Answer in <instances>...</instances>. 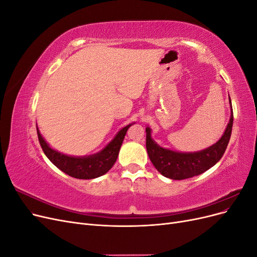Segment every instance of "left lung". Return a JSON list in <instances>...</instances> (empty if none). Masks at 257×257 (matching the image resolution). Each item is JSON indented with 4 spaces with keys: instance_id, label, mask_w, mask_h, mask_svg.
Returning <instances> with one entry per match:
<instances>
[{
    "instance_id": "obj_1",
    "label": "left lung",
    "mask_w": 257,
    "mask_h": 257,
    "mask_svg": "<svg viewBox=\"0 0 257 257\" xmlns=\"http://www.w3.org/2000/svg\"><path fill=\"white\" fill-rule=\"evenodd\" d=\"M232 121H234V114H232L231 108L229 122L220 141L203 151L194 153H181L164 149L153 142L151 138V130L146 127V147L148 155L158 172L167 178L174 179V180H183V179L198 176L215 165L223 157L230 139Z\"/></svg>"
}]
</instances>
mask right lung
I'll use <instances>...</instances> for the list:
<instances>
[{
  "label": "right lung",
  "mask_w": 257,
  "mask_h": 257,
  "mask_svg": "<svg viewBox=\"0 0 257 257\" xmlns=\"http://www.w3.org/2000/svg\"><path fill=\"white\" fill-rule=\"evenodd\" d=\"M131 125L132 124H128L125 127H123L102 151L83 158L68 157V155L51 149L42 137L37 126L36 130L38 141H40L44 153L59 169L73 178L93 179L105 175L113 166L116 158H118L124 136Z\"/></svg>",
  "instance_id": "1"
}]
</instances>
